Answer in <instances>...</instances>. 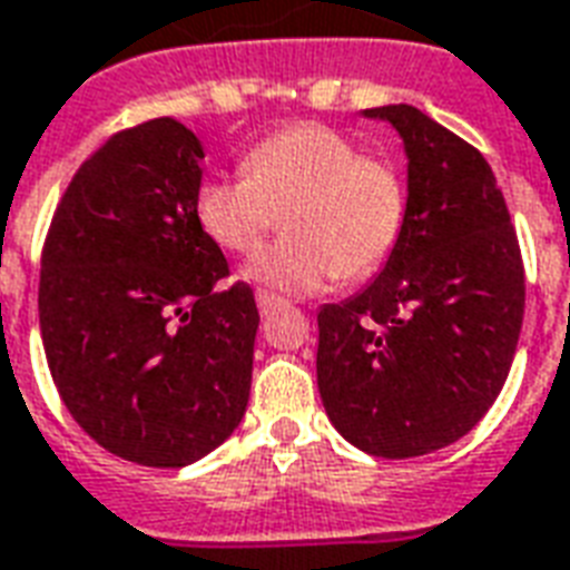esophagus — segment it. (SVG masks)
Returning a JSON list of instances; mask_svg holds the SVG:
<instances>
[{
	"label": "esophagus",
	"instance_id": "34e87169",
	"mask_svg": "<svg viewBox=\"0 0 570 570\" xmlns=\"http://www.w3.org/2000/svg\"><path fill=\"white\" fill-rule=\"evenodd\" d=\"M256 307H259V314H263V317H272L277 307H284V298H277L272 296V293L259 289V293H256Z\"/></svg>",
	"mask_w": 570,
	"mask_h": 570
}]
</instances>
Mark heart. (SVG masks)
I'll list each match as a JSON object with an SVG mask.
<instances>
[{"mask_svg":"<svg viewBox=\"0 0 570 570\" xmlns=\"http://www.w3.org/2000/svg\"><path fill=\"white\" fill-rule=\"evenodd\" d=\"M277 214L286 238L242 274L274 293L314 296L390 259L407 220V187L390 156L362 154L332 126L296 124L253 145L242 175H210L196 189L202 232L229 253L256 250Z\"/></svg>","mask_w":570,"mask_h":570,"instance_id":"heart-1","label":"heart"}]
</instances>
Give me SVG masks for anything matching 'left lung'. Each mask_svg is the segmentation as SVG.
I'll list each match as a JSON object with an SVG mask.
<instances>
[{
	"label": "left lung",
	"mask_w": 570,
	"mask_h": 570,
	"mask_svg": "<svg viewBox=\"0 0 570 570\" xmlns=\"http://www.w3.org/2000/svg\"><path fill=\"white\" fill-rule=\"evenodd\" d=\"M362 117L402 138L407 220L365 289L320 307V399L371 456H425L468 435L508 381L525 307L520 244L480 150L414 105Z\"/></svg>",
	"instance_id": "8db88e82"
}]
</instances>
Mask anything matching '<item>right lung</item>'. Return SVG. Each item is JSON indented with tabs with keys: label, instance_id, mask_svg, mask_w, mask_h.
<instances>
[{
	"label": "right lung",
	"instance_id": "1",
	"mask_svg": "<svg viewBox=\"0 0 570 570\" xmlns=\"http://www.w3.org/2000/svg\"><path fill=\"white\" fill-rule=\"evenodd\" d=\"M202 145L171 117L117 132L78 168L41 253L38 323L83 432L138 465L184 468L238 429L259 311L223 286L196 220Z\"/></svg>",
	"mask_w": 570,
	"mask_h": 570
}]
</instances>
